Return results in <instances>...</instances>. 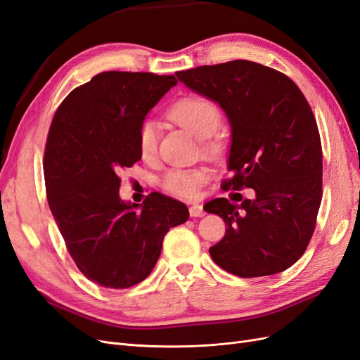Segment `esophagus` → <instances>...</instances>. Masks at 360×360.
<instances>
[{
	"label": "esophagus",
	"mask_w": 360,
	"mask_h": 360,
	"mask_svg": "<svg viewBox=\"0 0 360 360\" xmlns=\"http://www.w3.org/2000/svg\"><path fill=\"white\" fill-rule=\"evenodd\" d=\"M205 211H203V206L202 205H197L194 203L193 206H190V215L191 217H205Z\"/></svg>",
	"instance_id": "1"
}]
</instances>
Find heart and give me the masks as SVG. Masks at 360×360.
<instances>
[{"instance_id": "1", "label": "heart", "mask_w": 360, "mask_h": 360, "mask_svg": "<svg viewBox=\"0 0 360 360\" xmlns=\"http://www.w3.org/2000/svg\"><path fill=\"white\" fill-rule=\"evenodd\" d=\"M167 117L194 137L205 141L210 148L217 146V141H211V136L221 125V112L210 98L200 96L184 97L167 109ZM158 136L160 129L154 120H145L139 127L137 146L143 158H153L155 155ZM207 178H210V173L203 167H175L163 173L160 185L166 193L178 197V199H193L199 194L200 187Z\"/></svg>"}]
</instances>
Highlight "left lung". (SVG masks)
<instances>
[{"instance_id": "obj_1", "label": "left lung", "mask_w": 360, "mask_h": 360, "mask_svg": "<svg viewBox=\"0 0 360 360\" xmlns=\"http://www.w3.org/2000/svg\"><path fill=\"white\" fill-rule=\"evenodd\" d=\"M175 75L229 120L231 178L223 188L256 193L254 199L236 193L239 205L219 197L203 206L227 226L210 248L212 260L240 278L285 271L305 252L321 203V142L302 91L285 75L245 60Z\"/></svg>"}]
</instances>
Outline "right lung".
Returning <instances> with one entry per match:
<instances>
[{"label":"right lung","mask_w":360,"mask_h":360,"mask_svg":"<svg viewBox=\"0 0 360 360\" xmlns=\"http://www.w3.org/2000/svg\"><path fill=\"white\" fill-rule=\"evenodd\" d=\"M176 84L175 76L104 72L55 112L43 161L49 207L79 271L101 287L143 281L169 229L188 219L187 206L160 193L141 206L120 197L118 173L142 158L139 127Z\"/></svg>","instance_id":"1"}]
</instances>
